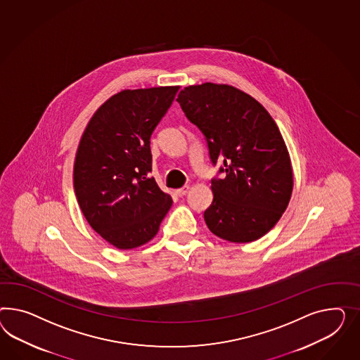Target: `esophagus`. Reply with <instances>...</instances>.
<instances>
[{
  "label": "esophagus",
  "mask_w": 360,
  "mask_h": 360,
  "mask_svg": "<svg viewBox=\"0 0 360 360\" xmlns=\"http://www.w3.org/2000/svg\"><path fill=\"white\" fill-rule=\"evenodd\" d=\"M188 186H184L182 188H178V190H175V194L178 195V196H184V195H186V193L188 191Z\"/></svg>",
  "instance_id": "esophagus-1"
}]
</instances>
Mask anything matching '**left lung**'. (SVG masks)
<instances>
[{
	"label": "left lung",
	"instance_id": "8db88e82",
	"mask_svg": "<svg viewBox=\"0 0 360 360\" xmlns=\"http://www.w3.org/2000/svg\"><path fill=\"white\" fill-rule=\"evenodd\" d=\"M176 102L226 173L211 185L208 229L229 243L261 238L282 217L293 188L291 157L275 120L255 98L226 84L190 85Z\"/></svg>",
	"mask_w": 360,
	"mask_h": 360
}]
</instances>
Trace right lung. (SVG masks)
Here are the masks:
<instances>
[{
  "label": "right lung",
  "mask_w": 360,
  "mask_h": 360,
  "mask_svg": "<svg viewBox=\"0 0 360 360\" xmlns=\"http://www.w3.org/2000/svg\"><path fill=\"white\" fill-rule=\"evenodd\" d=\"M179 88L119 91L99 106L79 140L73 166L78 205L89 225L120 250L149 243L173 205L148 178L149 140Z\"/></svg>",
  "instance_id": "right-lung-1"
}]
</instances>
